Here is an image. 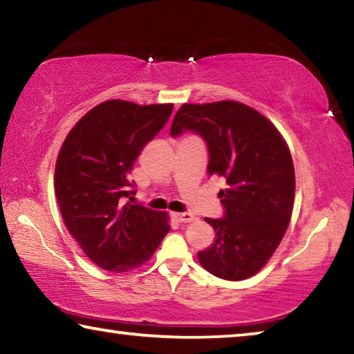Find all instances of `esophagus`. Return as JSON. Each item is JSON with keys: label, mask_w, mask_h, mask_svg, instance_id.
Wrapping results in <instances>:
<instances>
[{"label": "esophagus", "mask_w": 354, "mask_h": 354, "mask_svg": "<svg viewBox=\"0 0 354 354\" xmlns=\"http://www.w3.org/2000/svg\"><path fill=\"white\" fill-rule=\"evenodd\" d=\"M173 218L178 220L179 223H189L195 217L190 212H173Z\"/></svg>", "instance_id": "obj_1"}]
</instances>
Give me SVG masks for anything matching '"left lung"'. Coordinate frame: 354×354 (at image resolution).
Segmentation results:
<instances>
[{
	"instance_id": "8db88e82",
	"label": "left lung",
	"mask_w": 354,
	"mask_h": 354,
	"mask_svg": "<svg viewBox=\"0 0 354 354\" xmlns=\"http://www.w3.org/2000/svg\"><path fill=\"white\" fill-rule=\"evenodd\" d=\"M192 131L207 145V175L227 184L218 192L223 218H205L215 231L198 261L221 279L253 277L270 259L289 226L295 170L289 148L270 120L237 101L183 104L170 134Z\"/></svg>"
}]
</instances>
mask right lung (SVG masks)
I'll use <instances>...</instances> for the list:
<instances>
[{
  "label": "right lung",
  "mask_w": 354,
  "mask_h": 354,
  "mask_svg": "<svg viewBox=\"0 0 354 354\" xmlns=\"http://www.w3.org/2000/svg\"><path fill=\"white\" fill-rule=\"evenodd\" d=\"M171 111L173 104L104 101L62 143L55 173L59 209L84 253L104 270L123 273L142 266L170 231L165 212L131 203L136 187L128 175Z\"/></svg>",
  "instance_id": "1"
}]
</instances>
